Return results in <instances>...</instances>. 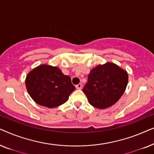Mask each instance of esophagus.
<instances>
[{
    "mask_svg": "<svg viewBox=\"0 0 154 154\" xmlns=\"http://www.w3.org/2000/svg\"><path fill=\"white\" fill-rule=\"evenodd\" d=\"M82 86H83L82 85V84L79 83V84H78V85H75V88H76V89H81Z\"/></svg>",
    "mask_w": 154,
    "mask_h": 154,
    "instance_id": "1",
    "label": "esophagus"
}]
</instances>
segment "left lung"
<instances>
[{
    "label": "left lung",
    "instance_id": "left-lung-1",
    "mask_svg": "<svg viewBox=\"0 0 154 154\" xmlns=\"http://www.w3.org/2000/svg\"><path fill=\"white\" fill-rule=\"evenodd\" d=\"M128 75L113 63L99 65L91 70L83 91L90 104L97 109L114 104L125 92Z\"/></svg>",
    "mask_w": 154,
    "mask_h": 154
}]
</instances>
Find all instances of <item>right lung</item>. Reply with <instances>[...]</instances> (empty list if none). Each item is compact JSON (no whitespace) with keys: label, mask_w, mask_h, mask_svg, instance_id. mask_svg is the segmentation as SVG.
Listing matches in <instances>:
<instances>
[{"label":"right lung","mask_w":154,"mask_h":154,"mask_svg":"<svg viewBox=\"0 0 154 154\" xmlns=\"http://www.w3.org/2000/svg\"><path fill=\"white\" fill-rule=\"evenodd\" d=\"M26 87L31 97L41 106L54 108L68 100L75 86L57 67L41 65L27 75Z\"/></svg>","instance_id":"1"}]
</instances>
